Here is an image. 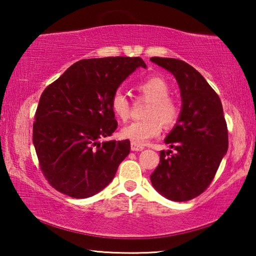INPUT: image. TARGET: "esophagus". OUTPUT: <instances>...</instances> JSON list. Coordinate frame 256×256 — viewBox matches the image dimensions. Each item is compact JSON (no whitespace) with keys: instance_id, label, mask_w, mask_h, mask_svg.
Returning <instances> with one entry per match:
<instances>
[{"instance_id":"obj_1","label":"esophagus","mask_w":256,"mask_h":256,"mask_svg":"<svg viewBox=\"0 0 256 256\" xmlns=\"http://www.w3.org/2000/svg\"><path fill=\"white\" fill-rule=\"evenodd\" d=\"M144 149V146L138 144H134V142H132V144H131V150H132V151H142Z\"/></svg>"}]
</instances>
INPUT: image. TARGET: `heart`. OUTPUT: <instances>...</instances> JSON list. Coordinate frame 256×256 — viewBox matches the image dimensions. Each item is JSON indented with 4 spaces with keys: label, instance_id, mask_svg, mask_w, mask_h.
<instances>
[{
    "label": "heart",
    "instance_id": "b5f03b06",
    "mask_svg": "<svg viewBox=\"0 0 256 256\" xmlns=\"http://www.w3.org/2000/svg\"><path fill=\"white\" fill-rule=\"evenodd\" d=\"M136 90L149 99L146 110V120H136L120 130V136L134 144H144L150 138L158 136L162 130V122L166 126L174 124L180 115L178 104L170 96V88L167 81L160 76H150L136 86ZM110 108L120 120H126L130 115V102L122 92H116L110 99Z\"/></svg>",
    "mask_w": 256,
    "mask_h": 256
}]
</instances>
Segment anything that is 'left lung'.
<instances>
[{
	"mask_svg": "<svg viewBox=\"0 0 256 256\" xmlns=\"http://www.w3.org/2000/svg\"><path fill=\"white\" fill-rule=\"evenodd\" d=\"M178 84L182 110L164 138L172 150L160 151L150 180L168 200L184 202L200 196L214 180L228 150V131L220 98L200 72L184 60L151 58Z\"/></svg>",
	"mask_w": 256,
	"mask_h": 256,
	"instance_id": "1",
	"label": "left lung"
}]
</instances>
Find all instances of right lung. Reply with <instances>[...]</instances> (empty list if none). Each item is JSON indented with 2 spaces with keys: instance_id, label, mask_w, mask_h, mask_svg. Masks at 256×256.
Segmentation results:
<instances>
[{
  "instance_id": "right-lung-1",
  "label": "right lung",
  "mask_w": 256,
  "mask_h": 256,
  "mask_svg": "<svg viewBox=\"0 0 256 256\" xmlns=\"http://www.w3.org/2000/svg\"><path fill=\"white\" fill-rule=\"evenodd\" d=\"M141 58L81 60L42 94L32 128L40 170L58 192L86 198L110 183L131 150L128 140L100 141L118 128L110 99Z\"/></svg>"
}]
</instances>
